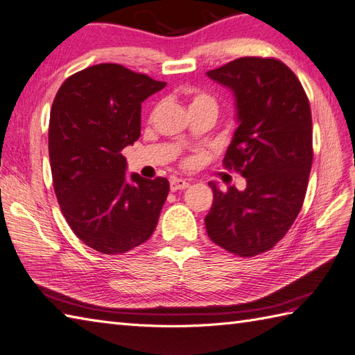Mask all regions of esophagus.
Listing matches in <instances>:
<instances>
[{"label":"esophagus","instance_id":"obj_1","mask_svg":"<svg viewBox=\"0 0 355 355\" xmlns=\"http://www.w3.org/2000/svg\"><path fill=\"white\" fill-rule=\"evenodd\" d=\"M171 191L175 192V191H183L186 187H189V182H186L183 178H171Z\"/></svg>","mask_w":355,"mask_h":355}]
</instances>
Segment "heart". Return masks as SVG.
<instances>
[{
  "mask_svg": "<svg viewBox=\"0 0 355 355\" xmlns=\"http://www.w3.org/2000/svg\"><path fill=\"white\" fill-rule=\"evenodd\" d=\"M198 103H214V101L210 99V97L206 96V94H195V96L192 97L191 107H192V105H198ZM214 105H215V103H214Z\"/></svg>",
  "mask_w": 355,
  "mask_h": 355,
  "instance_id": "b5f03b06",
  "label": "heart"
}]
</instances>
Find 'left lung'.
<instances>
[{"label": "left lung", "mask_w": 355, "mask_h": 355, "mask_svg": "<svg viewBox=\"0 0 355 355\" xmlns=\"http://www.w3.org/2000/svg\"><path fill=\"white\" fill-rule=\"evenodd\" d=\"M206 74L235 96L238 126L224 164L247 182L244 191L224 192L209 183L206 230L224 250L254 256L284 238L302 207L313 163L310 102L277 59L239 58Z\"/></svg>", "instance_id": "obj_1"}]
</instances>
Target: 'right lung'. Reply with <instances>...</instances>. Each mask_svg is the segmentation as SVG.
I'll use <instances>...</instances> for the list:
<instances>
[{
	"mask_svg": "<svg viewBox=\"0 0 355 355\" xmlns=\"http://www.w3.org/2000/svg\"><path fill=\"white\" fill-rule=\"evenodd\" d=\"M164 87L119 64H99L70 76L53 101L55 193L74 235L96 252L125 253L155 230L169 182L126 175L120 150L140 137L141 103Z\"/></svg>",
	"mask_w": 355,
	"mask_h": 355,
	"instance_id": "add662e5",
	"label": "right lung"
}]
</instances>
